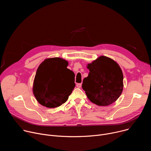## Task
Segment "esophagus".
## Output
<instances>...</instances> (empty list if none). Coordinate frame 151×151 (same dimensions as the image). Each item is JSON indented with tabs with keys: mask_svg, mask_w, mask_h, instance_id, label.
<instances>
[{
	"mask_svg": "<svg viewBox=\"0 0 151 151\" xmlns=\"http://www.w3.org/2000/svg\"><path fill=\"white\" fill-rule=\"evenodd\" d=\"M81 86H82V83H77V84H76V87H77L78 88H80L81 87Z\"/></svg>",
	"mask_w": 151,
	"mask_h": 151,
	"instance_id": "1",
	"label": "esophagus"
}]
</instances>
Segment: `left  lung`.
<instances>
[{
	"label": "left lung",
	"mask_w": 151,
	"mask_h": 151,
	"mask_svg": "<svg viewBox=\"0 0 151 151\" xmlns=\"http://www.w3.org/2000/svg\"><path fill=\"white\" fill-rule=\"evenodd\" d=\"M90 73L83 80L82 89L88 99L100 106L114 103L123 90V73L114 60L101 55L87 64Z\"/></svg>",
	"instance_id": "left-lung-1"
}]
</instances>
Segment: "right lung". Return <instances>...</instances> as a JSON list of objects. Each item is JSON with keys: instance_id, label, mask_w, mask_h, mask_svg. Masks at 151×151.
<instances>
[{"instance_id": "1", "label": "right lung", "mask_w": 151, "mask_h": 151, "mask_svg": "<svg viewBox=\"0 0 151 151\" xmlns=\"http://www.w3.org/2000/svg\"><path fill=\"white\" fill-rule=\"evenodd\" d=\"M68 66V61L59 57L47 58L39 66L33 93L41 105L54 108L68 100L75 87V74Z\"/></svg>"}]
</instances>
